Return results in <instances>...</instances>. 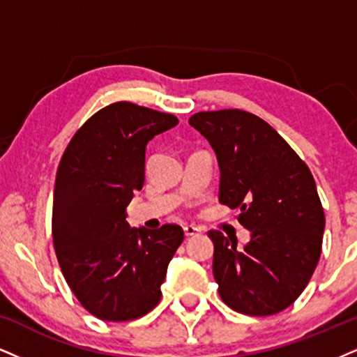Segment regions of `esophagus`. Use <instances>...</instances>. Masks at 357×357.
I'll return each mask as SVG.
<instances>
[{"label":"esophagus","mask_w":357,"mask_h":357,"mask_svg":"<svg viewBox=\"0 0 357 357\" xmlns=\"http://www.w3.org/2000/svg\"><path fill=\"white\" fill-rule=\"evenodd\" d=\"M202 230L199 227L195 225H185L183 227V233H185V236H193V235H199Z\"/></svg>","instance_id":"34e87169"}]
</instances>
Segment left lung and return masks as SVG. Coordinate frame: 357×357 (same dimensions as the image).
Returning a JSON list of instances; mask_svg holds the SVG:
<instances>
[{
  "mask_svg": "<svg viewBox=\"0 0 357 357\" xmlns=\"http://www.w3.org/2000/svg\"><path fill=\"white\" fill-rule=\"evenodd\" d=\"M188 124L217 155L220 204L238 208V222L252 231L243 248L222 231H208L220 298L243 314L280 313L296 301L319 261L326 220L313 175L255 114L197 112Z\"/></svg>",
  "mask_w": 357,
  "mask_h": 357,
  "instance_id": "8db88e82",
  "label": "left lung"
}]
</instances>
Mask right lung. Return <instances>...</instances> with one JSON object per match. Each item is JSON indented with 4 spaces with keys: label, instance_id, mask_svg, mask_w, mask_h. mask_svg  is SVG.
I'll return each instance as SVG.
<instances>
[{
    "label": "right lung",
    "instance_id": "obj_1",
    "mask_svg": "<svg viewBox=\"0 0 357 357\" xmlns=\"http://www.w3.org/2000/svg\"><path fill=\"white\" fill-rule=\"evenodd\" d=\"M178 124L172 114L114 102L76 132L61 158L52 241L69 288L102 321H130L160 301L178 225L132 228L126 208L144 185L145 147Z\"/></svg>",
    "mask_w": 357,
    "mask_h": 357
}]
</instances>
